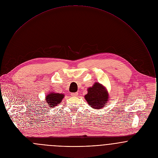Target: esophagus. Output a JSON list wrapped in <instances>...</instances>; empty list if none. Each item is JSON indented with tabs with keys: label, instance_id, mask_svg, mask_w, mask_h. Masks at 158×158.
<instances>
[{
	"label": "esophagus",
	"instance_id": "esophagus-1",
	"mask_svg": "<svg viewBox=\"0 0 158 158\" xmlns=\"http://www.w3.org/2000/svg\"><path fill=\"white\" fill-rule=\"evenodd\" d=\"M71 95H72V97H77V96L78 95V93H77V92L72 93V94H71Z\"/></svg>",
	"mask_w": 158,
	"mask_h": 158
}]
</instances>
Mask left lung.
<instances>
[{
	"mask_svg": "<svg viewBox=\"0 0 158 158\" xmlns=\"http://www.w3.org/2000/svg\"><path fill=\"white\" fill-rule=\"evenodd\" d=\"M109 95L106 88L99 83L88 89V94L85 98L89 105L94 109H102L108 101Z\"/></svg>",
	"mask_w": 158,
	"mask_h": 158,
	"instance_id": "obj_1",
	"label": "left lung"
}]
</instances>
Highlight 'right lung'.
<instances>
[{
  "label": "right lung",
  "instance_id": "1",
  "mask_svg": "<svg viewBox=\"0 0 158 158\" xmlns=\"http://www.w3.org/2000/svg\"><path fill=\"white\" fill-rule=\"evenodd\" d=\"M64 95L60 93H55V92H50L45 97V101L50 107H54L57 106L58 104L60 103L64 98Z\"/></svg>",
  "mask_w": 158,
  "mask_h": 158
}]
</instances>
